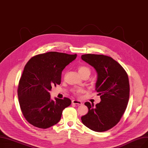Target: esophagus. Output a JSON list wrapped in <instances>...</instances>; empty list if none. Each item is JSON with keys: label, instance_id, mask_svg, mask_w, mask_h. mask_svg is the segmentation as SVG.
I'll return each instance as SVG.
<instances>
[{"label": "esophagus", "instance_id": "1", "mask_svg": "<svg viewBox=\"0 0 148 148\" xmlns=\"http://www.w3.org/2000/svg\"><path fill=\"white\" fill-rule=\"evenodd\" d=\"M72 104H77V105L82 104V102H81V101H79V100H75V99H73V100H72Z\"/></svg>", "mask_w": 148, "mask_h": 148}]
</instances>
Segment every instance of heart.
I'll return each instance as SVG.
<instances>
[{
	"mask_svg": "<svg viewBox=\"0 0 148 148\" xmlns=\"http://www.w3.org/2000/svg\"><path fill=\"white\" fill-rule=\"evenodd\" d=\"M78 72L82 76L84 75H88V76H89V75H90V73H91V70L87 66H81L78 67ZM81 92L82 91L81 89H77L76 90V93L78 94L81 93Z\"/></svg>",
	"mask_w": 148,
	"mask_h": 148,
	"instance_id": "heart-1",
	"label": "heart"
}]
</instances>
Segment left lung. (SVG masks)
<instances>
[{
    "instance_id": "8db88e82",
    "label": "left lung",
    "mask_w": 148,
    "mask_h": 148,
    "mask_svg": "<svg viewBox=\"0 0 148 148\" xmlns=\"http://www.w3.org/2000/svg\"><path fill=\"white\" fill-rule=\"evenodd\" d=\"M81 59L97 71L95 90L101 98L95 106L84 103L88 112L81 121L92 131H106L120 121L127 108L130 91L127 74L119 62L108 56L86 54Z\"/></svg>"
}]
</instances>
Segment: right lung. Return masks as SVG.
Wrapping results in <instances>:
<instances>
[{
	"instance_id": "add662e5",
	"label": "right lung",
	"mask_w": 148,
	"mask_h": 148,
	"mask_svg": "<svg viewBox=\"0 0 148 148\" xmlns=\"http://www.w3.org/2000/svg\"><path fill=\"white\" fill-rule=\"evenodd\" d=\"M76 56L50 51L33 56L26 64L17 95L22 114L33 126L47 129L56 125L63 110L72 103L68 98L51 100L49 91L61 84L62 71Z\"/></svg>"
}]
</instances>
